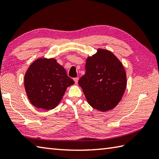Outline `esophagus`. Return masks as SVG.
<instances>
[{
    "instance_id": "esophagus-1",
    "label": "esophagus",
    "mask_w": 159,
    "mask_h": 159,
    "mask_svg": "<svg viewBox=\"0 0 159 159\" xmlns=\"http://www.w3.org/2000/svg\"><path fill=\"white\" fill-rule=\"evenodd\" d=\"M74 82H75V83H76V84H77V83H78V81H79V78H78V77H76V78H74Z\"/></svg>"
}]
</instances>
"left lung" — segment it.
Here are the masks:
<instances>
[{
	"label": "left lung",
	"instance_id": "8db88e82",
	"mask_svg": "<svg viewBox=\"0 0 159 159\" xmlns=\"http://www.w3.org/2000/svg\"><path fill=\"white\" fill-rule=\"evenodd\" d=\"M85 70L79 85L89 105L102 112L116 107L126 87V72L119 59L109 50L98 49L87 59Z\"/></svg>",
	"mask_w": 159,
	"mask_h": 159
}]
</instances>
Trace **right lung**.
Returning a JSON list of instances; mask_svg holds the SVG:
<instances>
[{"label": "right lung", "instance_id": "1", "mask_svg": "<svg viewBox=\"0 0 159 159\" xmlns=\"http://www.w3.org/2000/svg\"><path fill=\"white\" fill-rule=\"evenodd\" d=\"M74 83L63 67L52 58L37 59L25 76V87L30 102L45 110L55 109L67 87Z\"/></svg>", "mask_w": 159, "mask_h": 159}]
</instances>
